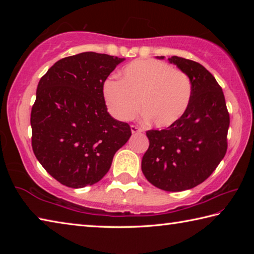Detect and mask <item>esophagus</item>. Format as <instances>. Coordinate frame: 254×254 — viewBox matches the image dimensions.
I'll list each match as a JSON object with an SVG mask.
<instances>
[{
    "label": "esophagus",
    "mask_w": 254,
    "mask_h": 254,
    "mask_svg": "<svg viewBox=\"0 0 254 254\" xmlns=\"http://www.w3.org/2000/svg\"><path fill=\"white\" fill-rule=\"evenodd\" d=\"M131 131L132 133H140L142 132V128L139 127L137 126H131Z\"/></svg>",
    "instance_id": "34e87169"
}]
</instances>
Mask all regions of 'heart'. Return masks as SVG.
Listing matches in <instances>:
<instances>
[{"mask_svg": "<svg viewBox=\"0 0 254 254\" xmlns=\"http://www.w3.org/2000/svg\"><path fill=\"white\" fill-rule=\"evenodd\" d=\"M103 98L112 117L128 121L141 111L158 127H168L184 117L192 86L186 72L165 62L140 59L128 64L121 78L103 84Z\"/></svg>", "mask_w": 254, "mask_h": 254, "instance_id": "obj_1", "label": "heart"}]
</instances>
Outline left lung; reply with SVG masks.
I'll return each instance as SVG.
<instances>
[{"mask_svg":"<svg viewBox=\"0 0 254 254\" xmlns=\"http://www.w3.org/2000/svg\"><path fill=\"white\" fill-rule=\"evenodd\" d=\"M168 60L190 78V104L174 126L147 131L141 169L157 188L182 191L205 182L224 158L230 114L222 87L205 67L177 56Z\"/></svg>","mask_w":254,"mask_h":254,"instance_id":"8db88e82","label":"left lung"}]
</instances>
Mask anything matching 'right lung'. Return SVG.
I'll list each match as a JSON object with an SVG mask.
<instances>
[{
  "label": "right lung",
  "mask_w": 254,
  "mask_h": 254,
  "mask_svg": "<svg viewBox=\"0 0 254 254\" xmlns=\"http://www.w3.org/2000/svg\"><path fill=\"white\" fill-rule=\"evenodd\" d=\"M123 59L81 53L58 60L41 77L31 110V144L50 176L71 188L93 185L110 170L132 134L113 119L103 84Z\"/></svg>",
  "instance_id": "add662e5"
}]
</instances>
